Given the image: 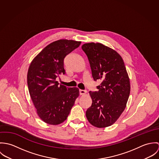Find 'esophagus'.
Instances as JSON below:
<instances>
[{
  "label": "esophagus",
  "mask_w": 159,
  "mask_h": 159,
  "mask_svg": "<svg viewBox=\"0 0 159 159\" xmlns=\"http://www.w3.org/2000/svg\"><path fill=\"white\" fill-rule=\"evenodd\" d=\"M86 91H84V90H80V94L81 95H85L86 93Z\"/></svg>",
  "instance_id": "1"
}]
</instances>
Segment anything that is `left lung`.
<instances>
[{"label": "left lung", "instance_id": "1", "mask_svg": "<svg viewBox=\"0 0 159 159\" xmlns=\"http://www.w3.org/2000/svg\"><path fill=\"white\" fill-rule=\"evenodd\" d=\"M86 54L93 80L102 81L97 91L89 92L92 103L86 116L98 128L111 125L125 110L130 85L124 61L113 49L99 43L81 46Z\"/></svg>", "mask_w": 159, "mask_h": 159}]
</instances>
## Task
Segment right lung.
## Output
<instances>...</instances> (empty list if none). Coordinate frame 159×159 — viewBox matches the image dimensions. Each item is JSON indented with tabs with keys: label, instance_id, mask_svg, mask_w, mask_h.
<instances>
[{
	"label": "right lung",
	"instance_id": "right-lung-1",
	"mask_svg": "<svg viewBox=\"0 0 159 159\" xmlns=\"http://www.w3.org/2000/svg\"><path fill=\"white\" fill-rule=\"evenodd\" d=\"M81 42L59 40L45 48L33 59L27 72L29 92L40 118L57 125L65 121L79 96L77 88L59 85L56 79L65 74L64 59Z\"/></svg>",
	"mask_w": 159,
	"mask_h": 159
}]
</instances>
